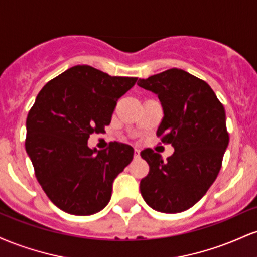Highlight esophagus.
<instances>
[{"label": "esophagus", "instance_id": "34e87169", "mask_svg": "<svg viewBox=\"0 0 257 257\" xmlns=\"http://www.w3.org/2000/svg\"><path fill=\"white\" fill-rule=\"evenodd\" d=\"M139 157H140V150L135 149L134 150V158H139Z\"/></svg>", "mask_w": 257, "mask_h": 257}]
</instances>
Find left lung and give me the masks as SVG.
Segmentation results:
<instances>
[{
    "mask_svg": "<svg viewBox=\"0 0 257 257\" xmlns=\"http://www.w3.org/2000/svg\"><path fill=\"white\" fill-rule=\"evenodd\" d=\"M138 85L158 96L164 117L157 137L175 150L167 161L151 149L141 151L150 167L141 196L159 213H181L217 178L229 141L225 108L210 85L184 70H167Z\"/></svg>",
    "mask_w": 257,
    "mask_h": 257,
    "instance_id": "left-lung-1",
    "label": "left lung"
}]
</instances>
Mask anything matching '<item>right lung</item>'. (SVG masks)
Returning <instances> with one entry per match:
<instances>
[{
	"instance_id": "1",
	"label": "right lung",
	"mask_w": 257,
	"mask_h": 257,
	"mask_svg": "<svg viewBox=\"0 0 257 257\" xmlns=\"http://www.w3.org/2000/svg\"><path fill=\"white\" fill-rule=\"evenodd\" d=\"M137 79L76 65L38 93L26 118L25 149L41 187L65 213L87 216L110 202L113 180L134 149L114 141L98 151L88 139L110 124L117 101Z\"/></svg>"
}]
</instances>
